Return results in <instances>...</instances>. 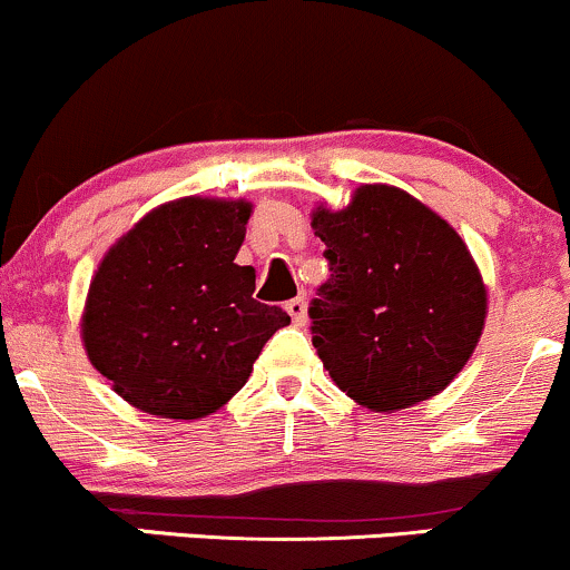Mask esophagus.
Returning <instances> with one entry per match:
<instances>
[{
  "instance_id": "1",
  "label": "esophagus",
  "mask_w": 570,
  "mask_h": 570,
  "mask_svg": "<svg viewBox=\"0 0 570 570\" xmlns=\"http://www.w3.org/2000/svg\"><path fill=\"white\" fill-rule=\"evenodd\" d=\"M286 313L292 316L294 326H305L307 322V305H305V297H294L286 303Z\"/></svg>"
}]
</instances>
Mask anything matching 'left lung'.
I'll use <instances>...</instances> for the list:
<instances>
[{"label":"left lung","instance_id":"1","mask_svg":"<svg viewBox=\"0 0 570 570\" xmlns=\"http://www.w3.org/2000/svg\"><path fill=\"white\" fill-rule=\"evenodd\" d=\"M330 281L307 313L330 377L375 412L448 389L482 335L488 292L453 227L389 185H362L343 212L318 206Z\"/></svg>","mask_w":570,"mask_h":570}]
</instances>
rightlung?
Listing matches in <instances>:
<instances>
[{"instance_id": "add662e5", "label": "right lung", "mask_w": 570, "mask_h": 570, "mask_svg": "<svg viewBox=\"0 0 570 570\" xmlns=\"http://www.w3.org/2000/svg\"><path fill=\"white\" fill-rule=\"evenodd\" d=\"M252 203L179 198L136 222L90 281L82 343L128 404L176 421L217 412L244 389L289 316L257 303L235 265Z\"/></svg>"}]
</instances>
